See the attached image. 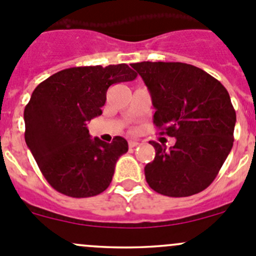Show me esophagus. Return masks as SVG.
<instances>
[{
    "label": "esophagus",
    "mask_w": 256,
    "mask_h": 256,
    "mask_svg": "<svg viewBox=\"0 0 256 256\" xmlns=\"http://www.w3.org/2000/svg\"><path fill=\"white\" fill-rule=\"evenodd\" d=\"M138 141H135V140H128V146H130V148H136V146L138 145Z\"/></svg>",
    "instance_id": "obj_1"
}]
</instances>
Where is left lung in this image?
I'll return each mask as SVG.
<instances>
[{
  "label": "left lung",
  "mask_w": 256,
  "mask_h": 256,
  "mask_svg": "<svg viewBox=\"0 0 256 256\" xmlns=\"http://www.w3.org/2000/svg\"><path fill=\"white\" fill-rule=\"evenodd\" d=\"M150 92L154 124L175 145L150 141L155 158L145 166L148 186L185 198L205 190L232 151L236 114L226 88L208 72L182 62L132 64Z\"/></svg>",
  "instance_id": "obj_1"
}]
</instances>
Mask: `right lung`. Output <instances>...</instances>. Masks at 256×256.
I'll list each match as a JSON object with an SVG mask.
<instances>
[{
  "label": "right lung",
  "instance_id": "1",
  "mask_svg": "<svg viewBox=\"0 0 256 256\" xmlns=\"http://www.w3.org/2000/svg\"><path fill=\"white\" fill-rule=\"evenodd\" d=\"M126 64L58 71L40 84L24 108V140L47 182L64 195L90 198L110 185L128 141L91 138L88 122L102 114L108 88L132 81Z\"/></svg>",
  "mask_w": 256,
  "mask_h": 256
}]
</instances>
